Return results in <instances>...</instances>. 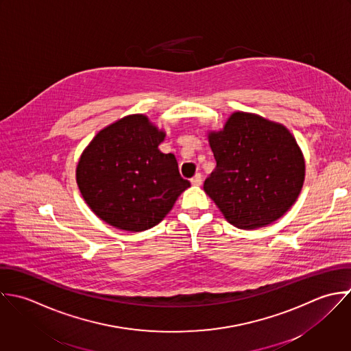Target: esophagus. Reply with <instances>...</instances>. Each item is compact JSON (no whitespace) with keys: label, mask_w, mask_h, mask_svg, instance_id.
<instances>
[{"label":"esophagus","mask_w":351,"mask_h":351,"mask_svg":"<svg viewBox=\"0 0 351 351\" xmlns=\"http://www.w3.org/2000/svg\"><path fill=\"white\" fill-rule=\"evenodd\" d=\"M191 182H192V185H196V186L202 185V182H203V176H202L200 173H196L195 177L191 180Z\"/></svg>","instance_id":"1"}]
</instances>
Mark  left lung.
I'll return each instance as SVG.
<instances>
[{"label":"left lung","mask_w":351,"mask_h":351,"mask_svg":"<svg viewBox=\"0 0 351 351\" xmlns=\"http://www.w3.org/2000/svg\"><path fill=\"white\" fill-rule=\"evenodd\" d=\"M208 140L217 167L204 181V191L229 223L257 229L294 204L304 184L305 162L283 125L238 112Z\"/></svg>","instance_id":"1"}]
</instances>
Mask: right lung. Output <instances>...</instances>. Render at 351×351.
<instances>
[{
  "instance_id": "right-lung-1",
  "label": "right lung",
  "mask_w": 351,
  "mask_h": 351,
  "mask_svg": "<svg viewBox=\"0 0 351 351\" xmlns=\"http://www.w3.org/2000/svg\"><path fill=\"white\" fill-rule=\"evenodd\" d=\"M165 133L145 116L121 118L102 129L83 152L76 178L88 207L126 232L156 226L191 186L173 154L158 145Z\"/></svg>"
}]
</instances>
